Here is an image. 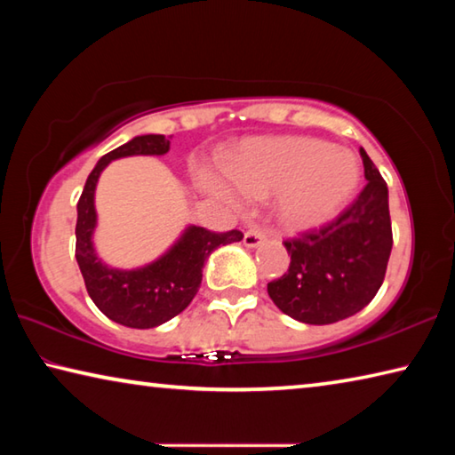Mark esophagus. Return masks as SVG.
Returning a JSON list of instances; mask_svg holds the SVG:
<instances>
[{"label": "esophagus", "mask_w": 455, "mask_h": 455, "mask_svg": "<svg viewBox=\"0 0 455 455\" xmlns=\"http://www.w3.org/2000/svg\"><path fill=\"white\" fill-rule=\"evenodd\" d=\"M263 241H265V233H263V230H260V228L246 230L244 238H243L244 246H249V249H252V246H259Z\"/></svg>", "instance_id": "obj_1"}]
</instances>
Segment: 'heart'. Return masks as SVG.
<instances>
[{"label": "heart", "instance_id": "b5f03b06", "mask_svg": "<svg viewBox=\"0 0 455 455\" xmlns=\"http://www.w3.org/2000/svg\"><path fill=\"white\" fill-rule=\"evenodd\" d=\"M214 195L243 203L244 196L279 195L276 212L291 230H311L335 219L355 192L359 166L353 154L311 136H283L246 142L228 172L200 171Z\"/></svg>", "mask_w": 455, "mask_h": 455}]
</instances>
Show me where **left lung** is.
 <instances>
[{"mask_svg": "<svg viewBox=\"0 0 455 455\" xmlns=\"http://www.w3.org/2000/svg\"><path fill=\"white\" fill-rule=\"evenodd\" d=\"M367 184L327 225L287 238L289 271L267 284L268 297L289 317L329 325L371 303L394 246L387 184L361 148Z\"/></svg>", "mask_w": 455, "mask_h": 455, "instance_id": "left-lung-1", "label": "left lung"}]
</instances>
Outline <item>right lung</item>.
I'll return each instance as SVG.
<instances>
[{"label":"right lung","instance_id":"1","mask_svg":"<svg viewBox=\"0 0 455 455\" xmlns=\"http://www.w3.org/2000/svg\"><path fill=\"white\" fill-rule=\"evenodd\" d=\"M171 140L163 134L136 136L104 154L90 172L86 187L78 200V222H76V260L86 283L92 301L108 319L132 329H152L171 321L190 305L203 281V267L214 249L220 244L238 243L241 230L212 233L203 227H188L179 243L154 263L120 271L104 265L98 259L92 233L96 228L94 190L104 168L116 158L136 154H166Z\"/></svg>","mask_w":455,"mask_h":455}]
</instances>
